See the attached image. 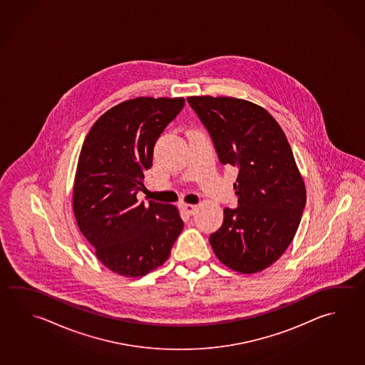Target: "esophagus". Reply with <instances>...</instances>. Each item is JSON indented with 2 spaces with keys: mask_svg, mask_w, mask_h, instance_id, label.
I'll return each instance as SVG.
<instances>
[{
  "mask_svg": "<svg viewBox=\"0 0 365 365\" xmlns=\"http://www.w3.org/2000/svg\"><path fill=\"white\" fill-rule=\"evenodd\" d=\"M182 208H184V211H185L187 215H194V213L197 212V205H182Z\"/></svg>",
  "mask_w": 365,
  "mask_h": 365,
  "instance_id": "esophagus-1",
  "label": "esophagus"
}]
</instances>
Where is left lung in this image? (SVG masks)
Here are the masks:
<instances>
[{
    "label": "left lung",
    "instance_id": "1",
    "mask_svg": "<svg viewBox=\"0 0 365 365\" xmlns=\"http://www.w3.org/2000/svg\"><path fill=\"white\" fill-rule=\"evenodd\" d=\"M189 106L206 127L222 165L238 168V207L210 235L224 265L261 272L284 253L299 229L306 189L291 145L264 108L235 98L192 96Z\"/></svg>",
    "mask_w": 365,
    "mask_h": 365
}]
</instances>
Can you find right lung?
<instances>
[{"mask_svg":"<svg viewBox=\"0 0 365 365\" xmlns=\"http://www.w3.org/2000/svg\"><path fill=\"white\" fill-rule=\"evenodd\" d=\"M184 104V98L127 100L104 113L83 141L74 216L100 262L120 275L143 277L163 265L184 227L176 207L136 198L157 140Z\"/></svg>","mask_w":365,"mask_h":365,"instance_id":"1","label":"right lung"}]
</instances>
